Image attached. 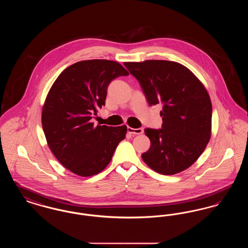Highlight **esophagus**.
Wrapping results in <instances>:
<instances>
[{
  "label": "esophagus",
  "mask_w": 248,
  "mask_h": 248,
  "mask_svg": "<svg viewBox=\"0 0 248 248\" xmlns=\"http://www.w3.org/2000/svg\"><path fill=\"white\" fill-rule=\"evenodd\" d=\"M143 132H144L143 128H131V127L127 128V133H129L131 135H141Z\"/></svg>",
  "instance_id": "esophagus-1"
}]
</instances>
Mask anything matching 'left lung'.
<instances>
[{"mask_svg": "<svg viewBox=\"0 0 248 248\" xmlns=\"http://www.w3.org/2000/svg\"><path fill=\"white\" fill-rule=\"evenodd\" d=\"M150 106L162 104L161 129L146 128L151 140L142 159L162 175L189 168L211 137L212 104L206 89L183 65L167 60L125 62Z\"/></svg>", "mask_w": 248, "mask_h": 248, "instance_id": "obj_1", "label": "left lung"}]
</instances>
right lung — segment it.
<instances>
[{
    "instance_id": "1",
    "label": "right lung",
    "mask_w": 248,
    "mask_h": 248,
    "mask_svg": "<svg viewBox=\"0 0 248 248\" xmlns=\"http://www.w3.org/2000/svg\"><path fill=\"white\" fill-rule=\"evenodd\" d=\"M128 74L115 61L83 60L65 69L53 83L43 108V129L51 152L72 173L98 174L124 140L125 125L94 126L91 119L105 105L110 82Z\"/></svg>"
}]
</instances>
